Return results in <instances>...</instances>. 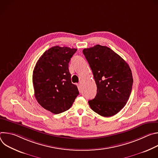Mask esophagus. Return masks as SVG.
I'll return each mask as SVG.
<instances>
[{"instance_id":"obj_1","label":"esophagus","mask_w":158,"mask_h":158,"mask_svg":"<svg viewBox=\"0 0 158 158\" xmlns=\"http://www.w3.org/2000/svg\"><path fill=\"white\" fill-rule=\"evenodd\" d=\"M77 88L79 89V92H81V84L79 83H78V84H77Z\"/></svg>"}]
</instances>
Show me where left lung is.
Instances as JSON below:
<instances>
[{
    "mask_svg": "<svg viewBox=\"0 0 158 158\" xmlns=\"http://www.w3.org/2000/svg\"><path fill=\"white\" fill-rule=\"evenodd\" d=\"M82 52L97 85L95 98L88 101L90 107L104 117L116 114L126 104L132 91L133 79L129 65L106 46L96 45Z\"/></svg>",
    "mask_w": 158,
    "mask_h": 158,
    "instance_id": "8db88e82",
    "label": "left lung"
}]
</instances>
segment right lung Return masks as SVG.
Returning <instances> with one entry per match:
<instances>
[{
	"mask_svg": "<svg viewBox=\"0 0 158 158\" xmlns=\"http://www.w3.org/2000/svg\"><path fill=\"white\" fill-rule=\"evenodd\" d=\"M76 49L54 46L37 60L32 76L34 95L44 109L57 114L69 109L79 95L71 82L69 62Z\"/></svg>",
	"mask_w": 158,
	"mask_h": 158,
	"instance_id": "obj_1",
	"label": "right lung"
}]
</instances>
